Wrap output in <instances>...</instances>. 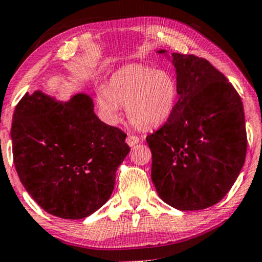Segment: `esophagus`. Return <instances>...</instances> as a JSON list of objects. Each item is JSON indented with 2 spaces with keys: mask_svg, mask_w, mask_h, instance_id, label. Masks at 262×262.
I'll list each match as a JSON object with an SVG mask.
<instances>
[{
  "mask_svg": "<svg viewBox=\"0 0 262 262\" xmlns=\"http://www.w3.org/2000/svg\"><path fill=\"white\" fill-rule=\"evenodd\" d=\"M140 141V138L137 137V135H133V134H129L128 138H127V144L129 146H134L137 145L138 143Z\"/></svg>",
  "mask_w": 262,
  "mask_h": 262,
  "instance_id": "34e87169",
  "label": "esophagus"
}]
</instances>
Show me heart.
Wrapping results in <instances>:
<instances>
[{
	"label": "heart",
	"mask_w": 262,
	"mask_h": 262,
	"mask_svg": "<svg viewBox=\"0 0 262 262\" xmlns=\"http://www.w3.org/2000/svg\"><path fill=\"white\" fill-rule=\"evenodd\" d=\"M179 97V86L172 74L143 65L118 69L108 87L97 90L98 107L110 122L119 119V106L137 128L149 130L160 127L170 118Z\"/></svg>",
	"instance_id": "heart-1"
}]
</instances>
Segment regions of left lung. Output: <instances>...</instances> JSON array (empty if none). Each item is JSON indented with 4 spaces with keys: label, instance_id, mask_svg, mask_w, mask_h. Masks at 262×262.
<instances>
[{
    "label": "left lung",
    "instance_id": "1",
    "mask_svg": "<svg viewBox=\"0 0 262 262\" xmlns=\"http://www.w3.org/2000/svg\"><path fill=\"white\" fill-rule=\"evenodd\" d=\"M167 58V50H158ZM179 101L167 122L146 137L151 180L159 197L180 210H200L223 200L245 162L242 98L206 59L171 54Z\"/></svg>",
    "mask_w": 262,
    "mask_h": 262
}]
</instances>
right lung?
<instances>
[{
  "instance_id": "1",
  "label": "right lung",
  "mask_w": 262,
  "mask_h": 262,
  "mask_svg": "<svg viewBox=\"0 0 262 262\" xmlns=\"http://www.w3.org/2000/svg\"><path fill=\"white\" fill-rule=\"evenodd\" d=\"M127 134L101 122L86 93L60 102L37 90L18 102L11 128L20 182L49 214L89 217L110 200L130 151Z\"/></svg>"
}]
</instances>
